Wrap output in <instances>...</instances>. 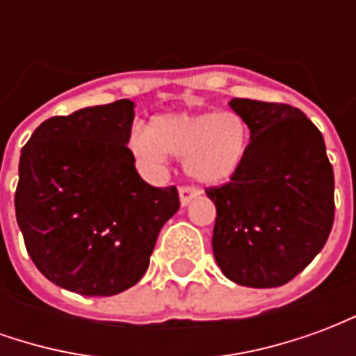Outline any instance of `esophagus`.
Listing matches in <instances>:
<instances>
[{
    "label": "esophagus",
    "instance_id": "esophagus-1",
    "mask_svg": "<svg viewBox=\"0 0 356 356\" xmlns=\"http://www.w3.org/2000/svg\"><path fill=\"white\" fill-rule=\"evenodd\" d=\"M198 194L200 193H198L196 188H193V186H181V188H179V200H181V206H188Z\"/></svg>",
    "mask_w": 356,
    "mask_h": 356
}]
</instances>
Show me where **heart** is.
I'll list each match as a JSON object with an SVG mask.
<instances>
[{"label":"heart","mask_w":356,"mask_h":356,"mask_svg":"<svg viewBox=\"0 0 356 356\" xmlns=\"http://www.w3.org/2000/svg\"><path fill=\"white\" fill-rule=\"evenodd\" d=\"M250 145L246 122L236 112H170L133 129L127 147L147 171H158L168 154L183 158L186 175L200 185H221L238 171Z\"/></svg>","instance_id":"heart-1"}]
</instances>
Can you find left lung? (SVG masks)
Instances as JSON below:
<instances>
[{
	"label": "left lung",
	"instance_id": "8db88e82",
	"mask_svg": "<svg viewBox=\"0 0 356 356\" xmlns=\"http://www.w3.org/2000/svg\"><path fill=\"white\" fill-rule=\"evenodd\" d=\"M250 127L238 171L206 191L216 204L213 255L248 288L290 282L321 252L334 225V170L316 125L282 102L232 99Z\"/></svg>",
	"mask_w": 356,
	"mask_h": 356
}]
</instances>
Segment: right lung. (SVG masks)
Listing matches in <instances>:
<instances>
[{"label":"right lung","instance_id":"obj_1","mask_svg":"<svg viewBox=\"0 0 356 356\" xmlns=\"http://www.w3.org/2000/svg\"><path fill=\"white\" fill-rule=\"evenodd\" d=\"M129 99L45 120L20 152L17 223L40 273L81 296H114L147 273L175 186L156 188L127 148Z\"/></svg>","mask_w":356,"mask_h":356}]
</instances>
